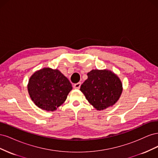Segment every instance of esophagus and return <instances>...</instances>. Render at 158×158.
<instances>
[{"mask_svg": "<svg viewBox=\"0 0 158 158\" xmlns=\"http://www.w3.org/2000/svg\"><path fill=\"white\" fill-rule=\"evenodd\" d=\"M80 86H81V83H80V82H78V83H77V84H75L74 85L73 87H74V89H80Z\"/></svg>", "mask_w": 158, "mask_h": 158, "instance_id": "1", "label": "esophagus"}]
</instances>
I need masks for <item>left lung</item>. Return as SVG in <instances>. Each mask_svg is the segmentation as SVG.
I'll return each mask as SVG.
<instances>
[{
  "instance_id": "8db88e82",
  "label": "left lung",
  "mask_w": 158,
  "mask_h": 158,
  "mask_svg": "<svg viewBox=\"0 0 158 158\" xmlns=\"http://www.w3.org/2000/svg\"><path fill=\"white\" fill-rule=\"evenodd\" d=\"M87 75L80 91L94 108L103 111L117 102L123 92V84L116 74L107 69H95Z\"/></svg>"
}]
</instances>
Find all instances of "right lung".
<instances>
[{
	"label": "right lung",
	"instance_id": "add662e5",
	"mask_svg": "<svg viewBox=\"0 0 158 158\" xmlns=\"http://www.w3.org/2000/svg\"><path fill=\"white\" fill-rule=\"evenodd\" d=\"M73 89L68 78L58 69L44 68L35 71L29 79L27 91L39 108L54 111L66 99Z\"/></svg>",
	"mask_w": 158,
	"mask_h": 158
}]
</instances>
